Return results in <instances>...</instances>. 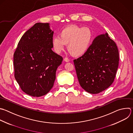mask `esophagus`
Masks as SVG:
<instances>
[{
  "label": "esophagus",
  "instance_id": "obj_1",
  "mask_svg": "<svg viewBox=\"0 0 133 133\" xmlns=\"http://www.w3.org/2000/svg\"><path fill=\"white\" fill-rule=\"evenodd\" d=\"M64 61L65 62H69L70 61V60H69L68 58H66V57H65V58H64Z\"/></svg>",
  "mask_w": 133,
  "mask_h": 133
}]
</instances>
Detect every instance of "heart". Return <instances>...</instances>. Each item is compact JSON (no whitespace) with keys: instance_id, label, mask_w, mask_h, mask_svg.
Returning <instances> with one entry per match:
<instances>
[{"instance_id":"b5f03b06","label":"heart","mask_w":133,"mask_h":133,"mask_svg":"<svg viewBox=\"0 0 133 133\" xmlns=\"http://www.w3.org/2000/svg\"><path fill=\"white\" fill-rule=\"evenodd\" d=\"M92 38L93 34L89 28L71 25L64 28L60 32L59 37L53 38L52 45L55 51L60 53L68 44V51L73 56L79 57L87 52Z\"/></svg>"}]
</instances>
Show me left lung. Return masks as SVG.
Instances as JSON below:
<instances>
[{
    "mask_svg": "<svg viewBox=\"0 0 133 133\" xmlns=\"http://www.w3.org/2000/svg\"><path fill=\"white\" fill-rule=\"evenodd\" d=\"M74 62L81 87L90 94H99L114 81L119 63L118 50L106 33L97 36L87 52Z\"/></svg>",
    "mask_w": 133,
    "mask_h": 133,
    "instance_id": "obj_1",
    "label": "left lung"
}]
</instances>
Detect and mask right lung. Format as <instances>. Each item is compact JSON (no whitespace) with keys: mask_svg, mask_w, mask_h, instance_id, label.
<instances>
[{"mask_svg":"<svg viewBox=\"0 0 133 133\" xmlns=\"http://www.w3.org/2000/svg\"><path fill=\"white\" fill-rule=\"evenodd\" d=\"M53 33L49 23H36L22 35L14 53L15 79L31 96L41 97L51 90L63 61L52 50Z\"/></svg>","mask_w":133,"mask_h":133,"instance_id":"1","label":"right lung"}]
</instances>
